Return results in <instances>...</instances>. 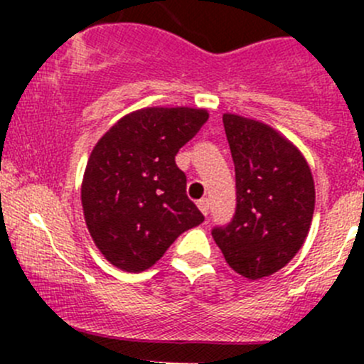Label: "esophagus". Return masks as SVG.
I'll return each mask as SVG.
<instances>
[{"label":"esophagus","instance_id":"34e87169","mask_svg":"<svg viewBox=\"0 0 364 364\" xmlns=\"http://www.w3.org/2000/svg\"><path fill=\"white\" fill-rule=\"evenodd\" d=\"M197 205H199L200 213H203L204 216H208V213H209V200L208 199H200L199 203H197Z\"/></svg>","mask_w":364,"mask_h":364}]
</instances>
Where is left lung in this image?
Returning a JSON list of instances; mask_svg holds the SVG:
<instances>
[{
  "label": "left lung",
  "instance_id": "1",
  "mask_svg": "<svg viewBox=\"0 0 364 364\" xmlns=\"http://www.w3.org/2000/svg\"><path fill=\"white\" fill-rule=\"evenodd\" d=\"M236 168V215L213 229L227 264L248 280L269 277L303 247L315 208L314 176L287 137L250 117L223 114Z\"/></svg>",
  "mask_w": 364,
  "mask_h": 364
}]
</instances>
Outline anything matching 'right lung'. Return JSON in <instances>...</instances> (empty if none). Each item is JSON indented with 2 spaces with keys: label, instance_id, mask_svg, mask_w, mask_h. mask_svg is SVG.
<instances>
[{
  "label": "right lung",
  "instance_id": "obj_1",
  "mask_svg": "<svg viewBox=\"0 0 364 364\" xmlns=\"http://www.w3.org/2000/svg\"><path fill=\"white\" fill-rule=\"evenodd\" d=\"M208 117L205 109L144 107L121 117L95 144L80 203L95 245L112 266L149 269L179 234L204 222L174 159Z\"/></svg>",
  "mask_w": 364,
  "mask_h": 364
}]
</instances>
